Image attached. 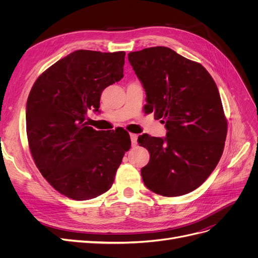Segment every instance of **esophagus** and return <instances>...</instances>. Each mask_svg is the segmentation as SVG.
<instances>
[{
    "instance_id": "34e87169",
    "label": "esophagus",
    "mask_w": 258,
    "mask_h": 258,
    "mask_svg": "<svg viewBox=\"0 0 258 258\" xmlns=\"http://www.w3.org/2000/svg\"><path fill=\"white\" fill-rule=\"evenodd\" d=\"M130 139H131V144L132 146H137L138 145V136L135 134H131L130 135Z\"/></svg>"
}]
</instances>
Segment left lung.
Wrapping results in <instances>:
<instances>
[{
	"mask_svg": "<svg viewBox=\"0 0 258 258\" xmlns=\"http://www.w3.org/2000/svg\"><path fill=\"white\" fill-rule=\"evenodd\" d=\"M146 93V114L154 113L166 138L140 136L150 152L141 169L148 189L165 197L188 194L204 183L220 161L227 120L217 86L198 62L163 46L128 53Z\"/></svg>",
	"mask_w": 258,
	"mask_h": 258,
	"instance_id": "left-lung-1",
	"label": "left lung"
}]
</instances>
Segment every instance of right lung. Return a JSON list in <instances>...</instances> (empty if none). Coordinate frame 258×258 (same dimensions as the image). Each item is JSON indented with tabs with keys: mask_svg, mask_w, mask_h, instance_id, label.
Returning <instances> with one entry per match:
<instances>
[{
	"mask_svg": "<svg viewBox=\"0 0 258 258\" xmlns=\"http://www.w3.org/2000/svg\"><path fill=\"white\" fill-rule=\"evenodd\" d=\"M124 51L76 50L35 81L27 101V136L37 169L54 189L89 200L111 188L131 141L123 129L97 131L87 113L99 112L107 86L123 77Z\"/></svg>",
	"mask_w": 258,
	"mask_h": 258,
	"instance_id": "1",
	"label": "right lung"
}]
</instances>
